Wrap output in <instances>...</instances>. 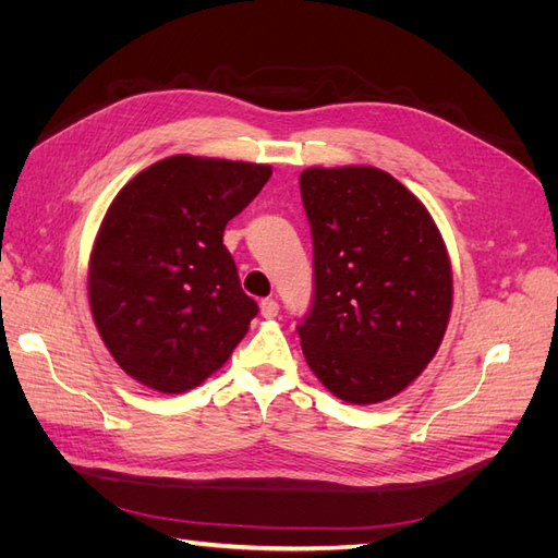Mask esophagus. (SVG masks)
I'll return each mask as SVG.
<instances>
[{
	"mask_svg": "<svg viewBox=\"0 0 558 558\" xmlns=\"http://www.w3.org/2000/svg\"><path fill=\"white\" fill-rule=\"evenodd\" d=\"M260 314H263L265 318H275V316L279 314V302H277L275 298H265V300L260 302Z\"/></svg>",
	"mask_w": 558,
	"mask_h": 558,
	"instance_id": "1",
	"label": "esophagus"
}]
</instances>
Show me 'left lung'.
Masks as SVG:
<instances>
[{
	"label": "left lung",
	"mask_w": 558,
	"mask_h": 558,
	"mask_svg": "<svg viewBox=\"0 0 558 558\" xmlns=\"http://www.w3.org/2000/svg\"><path fill=\"white\" fill-rule=\"evenodd\" d=\"M314 295L300 320L312 373L351 404L398 396L433 361L451 312V265L426 207L377 167L300 174Z\"/></svg>",
	"instance_id": "left-lung-1"
}]
</instances>
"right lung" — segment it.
Masks as SVG:
<instances>
[{
  "label": "right lung",
  "mask_w": 558,
  "mask_h": 558,
  "mask_svg": "<svg viewBox=\"0 0 558 558\" xmlns=\"http://www.w3.org/2000/svg\"><path fill=\"white\" fill-rule=\"evenodd\" d=\"M269 177L267 165L172 156L113 197L88 298L99 337L132 379L183 393L242 342L258 305L242 291L223 230Z\"/></svg>",
  "instance_id": "obj_1"
}]
</instances>
